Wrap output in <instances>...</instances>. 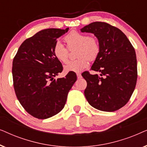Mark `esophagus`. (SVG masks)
<instances>
[{"label":"esophagus","instance_id":"obj_1","mask_svg":"<svg viewBox=\"0 0 147 147\" xmlns=\"http://www.w3.org/2000/svg\"><path fill=\"white\" fill-rule=\"evenodd\" d=\"M77 78H78V79H80V78H82V75H81V74H77Z\"/></svg>","mask_w":147,"mask_h":147}]
</instances>
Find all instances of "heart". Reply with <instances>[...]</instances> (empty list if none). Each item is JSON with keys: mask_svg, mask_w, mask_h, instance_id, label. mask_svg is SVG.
Returning a JSON list of instances; mask_svg holds the SVG:
<instances>
[{"mask_svg": "<svg viewBox=\"0 0 147 147\" xmlns=\"http://www.w3.org/2000/svg\"><path fill=\"white\" fill-rule=\"evenodd\" d=\"M69 49L78 47V59L68 61L64 66L67 72L82 71L89 65V59L94 61L100 53V47L98 40L86 34L74 31L65 37ZM53 54L59 61L65 63L69 57V50L61 41H57L53 47Z\"/></svg>", "mask_w": 147, "mask_h": 147, "instance_id": "heart-1", "label": "heart"}]
</instances>
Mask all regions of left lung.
Instances as JSON below:
<instances>
[{
  "label": "left lung",
  "instance_id": "8db88e82",
  "mask_svg": "<svg viewBox=\"0 0 147 147\" xmlns=\"http://www.w3.org/2000/svg\"><path fill=\"white\" fill-rule=\"evenodd\" d=\"M97 37L100 51L91 70L82 74L87 82L84 94L96 109L114 112L129 101L137 80L135 50L123 32L104 22H94L81 29Z\"/></svg>",
  "mask_w": 147,
  "mask_h": 147
}]
</instances>
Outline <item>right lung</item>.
<instances>
[{
	"label": "right lung",
	"instance_id": "right-lung-1",
	"mask_svg": "<svg viewBox=\"0 0 147 147\" xmlns=\"http://www.w3.org/2000/svg\"><path fill=\"white\" fill-rule=\"evenodd\" d=\"M65 29L40 31L21 44L13 61V86L17 99L29 114L46 119L59 113L65 106L68 92L77 80L74 72L55 78L63 71L53 54L57 39Z\"/></svg>",
	"mask_w": 147,
	"mask_h": 147
}]
</instances>
